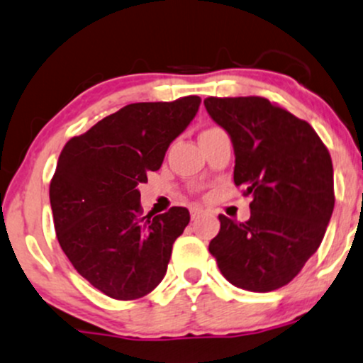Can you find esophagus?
<instances>
[{
    "instance_id": "esophagus-1",
    "label": "esophagus",
    "mask_w": 363,
    "mask_h": 363,
    "mask_svg": "<svg viewBox=\"0 0 363 363\" xmlns=\"http://www.w3.org/2000/svg\"><path fill=\"white\" fill-rule=\"evenodd\" d=\"M189 212H191V218H193V220H194V218H198V217H200V215H203V208H200V206L194 205V206H191Z\"/></svg>"
}]
</instances>
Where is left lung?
Here are the masks:
<instances>
[{"instance_id": "1", "label": "left lung", "mask_w": 363, "mask_h": 363, "mask_svg": "<svg viewBox=\"0 0 363 363\" xmlns=\"http://www.w3.org/2000/svg\"><path fill=\"white\" fill-rule=\"evenodd\" d=\"M233 141L234 184L252 194V217L218 215L210 253L230 284L267 293L298 276L317 252L334 210L330 155L308 122L260 96L206 98Z\"/></svg>"}]
</instances>
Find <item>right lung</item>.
I'll use <instances>...</instances> for the list:
<instances>
[{
	"mask_svg": "<svg viewBox=\"0 0 363 363\" xmlns=\"http://www.w3.org/2000/svg\"><path fill=\"white\" fill-rule=\"evenodd\" d=\"M200 103V96L133 103L72 138L60 153L50 184L58 242L74 269L106 296L136 300L165 276L189 212L172 206L143 215L138 188L160 169Z\"/></svg>",
	"mask_w": 363,
	"mask_h": 363,
	"instance_id": "1",
	"label": "right lung"
}]
</instances>
